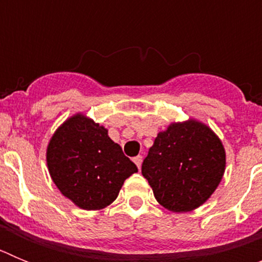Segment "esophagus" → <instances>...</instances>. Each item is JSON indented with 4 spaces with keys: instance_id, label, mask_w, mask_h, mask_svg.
<instances>
[{
    "instance_id": "1",
    "label": "esophagus",
    "mask_w": 262,
    "mask_h": 262,
    "mask_svg": "<svg viewBox=\"0 0 262 262\" xmlns=\"http://www.w3.org/2000/svg\"><path fill=\"white\" fill-rule=\"evenodd\" d=\"M142 161H143V157L142 156L134 157V163L136 164V166H138L139 169H140V166H142Z\"/></svg>"
}]
</instances>
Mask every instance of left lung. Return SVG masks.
Masks as SVG:
<instances>
[{
  "mask_svg": "<svg viewBox=\"0 0 262 262\" xmlns=\"http://www.w3.org/2000/svg\"><path fill=\"white\" fill-rule=\"evenodd\" d=\"M226 170L223 143L207 124L173 122L157 134L142 165L157 202L173 212H187L209 200Z\"/></svg>",
  "mask_w": 262,
  "mask_h": 262,
  "instance_id": "1",
  "label": "left lung"
}]
</instances>
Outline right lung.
Masks as SVG:
<instances>
[{
	"label": "right lung",
	"mask_w": 262,
	"mask_h": 262,
	"mask_svg": "<svg viewBox=\"0 0 262 262\" xmlns=\"http://www.w3.org/2000/svg\"><path fill=\"white\" fill-rule=\"evenodd\" d=\"M48 172L60 193L82 210H101L117 200L123 182L138 172L107 129L77 113L47 145Z\"/></svg>",
	"instance_id": "1"
}]
</instances>
